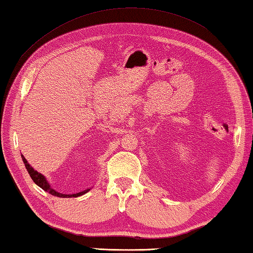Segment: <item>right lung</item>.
<instances>
[{
    "label": "right lung",
    "instance_id": "obj_1",
    "mask_svg": "<svg viewBox=\"0 0 253 253\" xmlns=\"http://www.w3.org/2000/svg\"><path fill=\"white\" fill-rule=\"evenodd\" d=\"M21 157H22V161H23L24 165H25V169H27L28 173L30 174V176H31L32 181L36 183L38 186H40L42 190H44L45 192H49L50 194H52L54 196H58V198H78V196L84 195V194L87 193V192L90 191L91 187H89V188H87V190L81 191V192H79V193H75V194H62V193H59V192H57L55 190H53L52 187H51L50 183L46 181V178H45L44 175H42L41 173L38 172V170L34 169L32 166L29 164L28 161L25 160V157L23 155H21Z\"/></svg>",
    "mask_w": 253,
    "mask_h": 253
}]
</instances>
